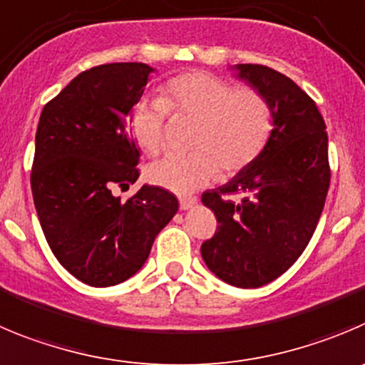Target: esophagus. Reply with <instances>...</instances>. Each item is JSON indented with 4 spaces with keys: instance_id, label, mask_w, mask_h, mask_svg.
<instances>
[{
    "instance_id": "obj_1",
    "label": "esophagus",
    "mask_w": 365,
    "mask_h": 365,
    "mask_svg": "<svg viewBox=\"0 0 365 365\" xmlns=\"http://www.w3.org/2000/svg\"><path fill=\"white\" fill-rule=\"evenodd\" d=\"M196 203H198V200L194 198V196H182V198H180V209L189 210V209H192Z\"/></svg>"
}]
</instances>
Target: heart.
Wrapping results in <instances>:
<instances>
[{"label":"heart","instance_id":"b5f03b06","mask_svg":"<svg viewBox=\"0 0 365 365\" xmlns=\"http://www.w3.org/2000/svg\"><path fill=\"white\" fill-rule=\"evenodd\" d=\"M196 118L190 153H169L145 169L149 183L176 194H189L220 173L241 171L267 145L274 111L261 91L236 90L229 81L207 71H189L162 86V98H142L129 117L133 138L155 155L163 144L167 113Z\"/></svg>","mask_w":365,"mask_h":365}]
</instances>
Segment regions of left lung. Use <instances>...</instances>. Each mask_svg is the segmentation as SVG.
<instances>
[{
    "label": "left lung",
    "instance_id": "left-lung-1",
    "mask_svg": "<svg viewBox=\"0 0 365 365\" xmlns=\"http://www.w3.org/2000/svg\"><path fill=\"white\" fill-rule=\"evenodd\" d=\"M237 77L268 98L274 129L254 162L203 192L217 230L202 257L221 281L259 288L284 274L317 229L329 189L328 133L321 111L290 77L263 64H236ZM243 193L241 202L226 198Z\"/></svg>",
    "mask_w": 365,
    "mask_h": 365
}]
</instances>
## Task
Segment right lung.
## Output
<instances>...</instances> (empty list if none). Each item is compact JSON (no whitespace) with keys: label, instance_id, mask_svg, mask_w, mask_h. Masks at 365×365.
I'll return each instance as SVG.
<instances>
[{"label":"right lung","instance_id":"1","mask_svg":"<svg viewBox=\"0 0 365 365\" xmlns=\"http://www.w3.org/2000/svg\"><path fill=\"white\" fill-rule=\"evenodd\" d=\"M153 68L111 63L83 71L43 108L32 185L53 255L90 286H115L144 267L153 241L178 210L175 194L142 185L128 202L113 190L140 176L129 133Z\"/></svg>","mask_w":365,"mask_h":365}]
</instances>
